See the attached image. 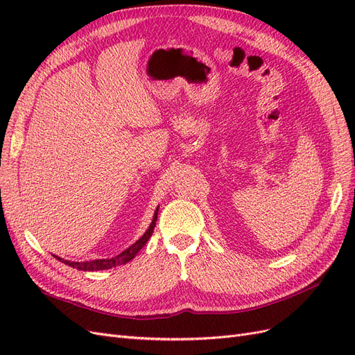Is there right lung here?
Returning a JSON list of instances; mask_svg holds the SVG:
<instances>
[{"label":"right lung","instance_id":"1","mask_svg":"<svg viewBox=\"0 0 355 355\" xmlns=\"http://www.w3.org/2000/svg\"><path fill=\"white\" fill-rule=\"evenodd\" d=\"M157 211L159 208H156L155 211V215H153V220H152V224L148 225V228L146 230V233L137 240L135 243H132L128 249H125L123 252H121L119 255L113 257V258H106V259H94V261H85V262H75V261H67V259H63L60 257H55L59 261L64 262L66 266H69L72 268H76V270H83V271H97V270H109V268H113V267H118V266H122V264H127V262H130L137 254H139V250L147 243V240L150 239L153 230H155V225H156V220H157Z\"/></svg>","mask_w":355,"mask_h":355}]
</instances>
